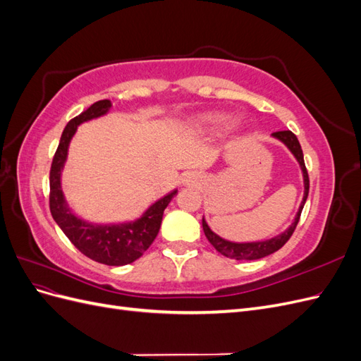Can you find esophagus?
Masks as SVG:
<instances>
[{"instance_id":"34e87169","label":"esophagus","mask_w":361,"mask_h":361,"mask_svg":"<svg viewBox=\"0 0 361 361\" xmlns=\"http://www.w3.org/2000/svg\"><path fill=\"white\" fill-rule=\"evenodd\" d=\"M197 182V176H195L194 173H185L182 176V183L183 185H194Z\"/></svg>"}]
</instances>
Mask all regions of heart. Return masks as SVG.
I'll return each mask as SVG.
<instances>
[{"mask_svg": "<svg viewBox=\"0 0 361 361\" xmlns=\"http://www.w3.org/2000/svg\"><path fill=\"white\" fill-rule=\"evenodd\" d=\"M228 122H231L228 114L214 111V113H203L188 118L187 122H185V128H187L192 134H209V133H215L218 129H221Z\"/></svg>", "mask_w": 361, "mask_h": 361, "instance_id": "heart-1", "label": "heart"}]
</instances>
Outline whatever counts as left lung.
Wrapping results in <instances>:
<instances>
[{"label": "left lung", "mask_w": 361, "mask_h": 361, "mask_svg": "<svg viewBox=\"0 0 361 361\" xmlns=\"http://www.w3.org/2000/svg\"><path fill=\"white\" fill-rule=\"evenodd\" d=\"M271 137L279 140L280 143L285 145L286 149L290 152L293 158L298 162V166L301 169V174H302V183H304V194H302L301 204L298 207L297 214H295L292 224L286 228L285 232H281L280 235L272 236L269 239H264V241H251V243L228 241V239H224L220 235H216L209 227V224L206 223L204 216H203L202 224H203V232L207 238V241H209L215 247L218 253H221L226 257L236 259V260H256V259H262V257L276 253L277 250H280L289 241V238L292 236L295 227H297V224L300 221V215L302 212V207H304L305 200H307V195H309V174H307V170H305L302 149L300 146L298 138L295 137L290 130H280V133L271 134Z\"/></svg>", "instance_id": "8db88e82"}]
</instances>
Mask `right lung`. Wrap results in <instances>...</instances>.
Here are the masks:
<instances>
[{"instance_id": "right-lung-1", "label": "right lung", "mask_w": 361, "mask_h": 361, "mask_svg": "<svg viewBox=\"0 0 361 361\" xmlns=\"http://www.w3.org/2000/svg\"><path fill=\"white\" fill-rule=\"evenodd\" d=\"M111 101L104 99L94 102L84 110L80 116L72 118L64 128L59 149L54 155L49 173V207L52 218L64 232L71 243L82 255L99 264L110 267H122L133 264L155 241L159 232L162 215L178 188L162 195L154 203H150L140 216L134 220L116 223H92L76 214L69 206L63 192L61 176L66 166L71 141L75 137L78 126L90 120L106 116L111 110Z\"/></svg>"}]
</instances>
